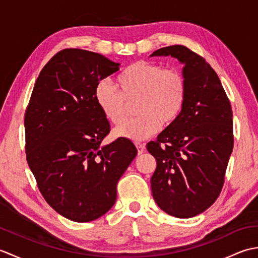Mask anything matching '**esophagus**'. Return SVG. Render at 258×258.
<instances>
[{"mask_svg":"<svg viewBox=\"0 0 258 258\" xmlns=\"http://www.w3.org/2000/svg\"><path fill=\"white\" fill-rule=\"evenodd\" d=\"M136 145V149H138V153L139 154H142L145 151V144H142V143H135Z\"/></svg>","mask_w":258,"mask_h":258,"instance_id":"esophagus-1","label":"esophagus"}]
</instances>
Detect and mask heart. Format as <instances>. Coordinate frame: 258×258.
I'll return each mask as SVG.
<instances>
[{
	"label": "heart",
	"instance_id": "b5f03b06",
	"mask_svg": "<svg viewBox=\"0 0 258 258\" xmlns=\"http://www.w3.org/2000/svg\"><path fill=\"white\" fill-rule=\"evenodd\" d=\"M116 87L102 81L95 87L98 108L109 122L118 125L127 115L130 104L136 101L138 117L128 119L115 130L118 138L142 141L154 135L163 125L172 124L184 107L187 85L184 74L176 69L139 61L128 65L116 78Z\"/></svg>",
	"mask_w": 258,
	"mask_h": 258
}]
</instances>
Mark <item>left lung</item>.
<instances>
[{"label":"left lung","mask_w":258,"mask_h":258,"mask_svg":"<svg viewBox=\"0 0 258 258\" xmlns=\"http://www.w3.org/2000/svg\"><path fill=\"white\" fill-rule=\"evenodd\" d=\"M177 58L187 94L179 116L147 143L155 157L152 193L164 212L178 218L199 215L220 196L234 146L231 102L215 71L184 45H171L152 56Z\"/></svg>","instance_id":"obj_1"}]
</instances>
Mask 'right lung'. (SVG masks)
I'll return each instance as SVG.
<instances>
[{
  "label": "right lung",
  "instance_id": "1",
  "mask_svg": "<svg viewBox=\"0 0 258 258\" xmlns=\"http://www.w3.org/2000/svg\"><path fill=\"white\" fill-rule=\"evenodd\" d=\"M119 64L102 54L65 48L41 71L24 116L26 161L54 211L71 221H94L116 201L118 179L138 154L111 131L95 102L96 85Z\"/></svg>",
  "mask_w": 258,
  "mask_h": 258
}]
</instances>
